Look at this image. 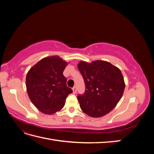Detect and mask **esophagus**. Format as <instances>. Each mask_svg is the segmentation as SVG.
Here are the masks:
<instances>
[{"label":"esophagus","mask_w":154,"mask_h":154,"mask_svg":"<svg viewBox=\"0 0 154 154\" xmlns=\"http://www.w3.org/2000/svg\"><path fill=\"white\" fill-rule=\"evenodd\" d=\"M72 91H73V93H74V94H76V92H77V88H76V86L72 88Z\"/></svg>","instance_id":"34e87169"}]
</instances>
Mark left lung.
I'll return each mask as SVG.
<instances>
[{"instance_id": "obj_1", "label": "left lung", "mask_w": 154, "mask_h": 154, "mask_svg": "<svg viewBox=\"0 0 154 154\" xmlns=\"http://www.w3.org/2000/svg\"><path fill=\"white\" fill-rule=\"evenodd\" d=\"M78 68L85 83V92L78 96L83 112L92 118L102 117L113 110L123 94L125 84L120 69L110 62L80 61Z\"/></svg>"}]
</instances>
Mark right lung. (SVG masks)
Masks as SVG:
<instances>
[{"label":"right lung","instance_id":"obj_1","mask_svg":"<svg viewBox=\"0 0 154 154\" xmlns=\"http://www.w3.org/2000/svg\"><path fill=\"white\" fill-rule=\"evenodd\" d=\"M67 64L58 56L45 57L27 74V94L32 104L43 114L51 115L61 110L67 97L72 92L63 74Z\"/></svg>","mask_w":154,"mask_h":154}]
</instances>
